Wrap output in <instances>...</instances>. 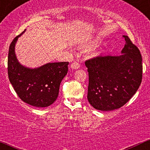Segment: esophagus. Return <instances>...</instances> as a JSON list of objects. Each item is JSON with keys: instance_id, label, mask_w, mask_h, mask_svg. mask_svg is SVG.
Returning a JSON list of instances; mask_svg holds the SVG:
<instances>
[{"instance_id": "obj_1", "label": "esophagus", "mask_w": 150, "mask_h": 150, "mask_svg": "<svg viewBox=\"0 0 150 150\" xmlns=\"http://www.w3.org/2000/svg\"><path fill=\"white\" fill-rule=\"evenodd\" d=\"M80 67V65L78 63H72L71 65H70V68H72V69H75V70H77V69H79Z\"/></svg>"}]
</instances>
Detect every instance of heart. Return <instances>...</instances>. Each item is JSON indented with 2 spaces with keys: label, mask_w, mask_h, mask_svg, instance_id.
I'll return each mask as SVG.
<instances>
[{
  "label": "heart",
  "mask_w": 150,
  "mask_h": 150,
  "mask_svg": "<svg viewBox=\"0 0 150 150\" xmlns=\"http://www.w3.org/2000/svg\"><path fill=\"white\" fill-rule=\"evenodd\" d=\"M97 44H98V42L96 40L92 41V42H87L80 44V48L81 49L83 50V51H87V50L92 49L93 47L97 46ZM100 53H101L100 51H94V52L92 53V55L93 56H97L98 55L100 54Z\"/></svg>",
  "instance_id": "obj_1"
}]
</instances>
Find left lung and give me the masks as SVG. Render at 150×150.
Here are the masks:
<instances>
[{"label": "left lung", "instance_id": "8db88e82", "mask_svg": "<svg viewBox=\"0 0 150 150\" xmlns=\"http://www.w3.org/2000/svg\"><path fill=\"white\" fill-rule=\"evenodd\" d=\"M119 56H99L85 62L89 73L87 99L103 111L118 109L126 104L140 87L142 56L128 36Z\"/></svg>", "mask_w": 150, "mask_h": 150}]
</instances>
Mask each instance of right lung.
<instances>
[{
	"label": "right lung",
	"mask_w": 150,
	"mask_h": 150,
	"mask_svg": "<svg viewBox=\"0 0 150 150\" xmlns=\"http://www.w3.org/2000/svg\"><path fill=\"white\" fill-rule=\"evenodd\" d=\"M25 31L10 44L8 58V77L22 101L36 107H47L57 99L60 85L68 73L69 63H48L34 68L22 65L15 54V45L18 38Z\"/></svg>",
	"instance_id": "right-lung-1"
}]
</instances>
